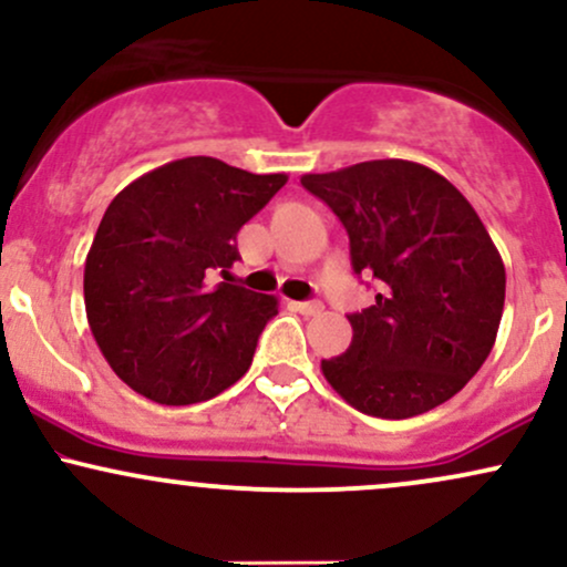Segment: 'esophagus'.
Listing matches in <instances>:
<instances>
[{
    "instance_id": "esophagus-1",
    "label": "esophagus",
    "mask_w": 567,
    "mask_h": 567,
    "mask_svg": "<svg viewBox=\"0 0 567 567\" xmlns=\"http://www.w3.org/2000/svg\"><path fill=\"white\" fill-rule=\"evenodd\" d=\"M292 309L303 317H317V315H322L324 306L320 301H298V303H292Z\"/></svg>"
}]
</instances>
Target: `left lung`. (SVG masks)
I'll list each match as a JSON object with an SVG mask.
<instances>
[{
  "label": "left lung",
  "instance_id": "8db88e82",
  "mask_svg": "<svg viewBox=\"0 0 567 567\" xmlns=\"http://www.w3.org/2000/svg\"><path fill=\"white\" fill-rule=\"evenodd\" d=\"M301 184L349 234L351 269L379 282L375 303L349 315V349L322 373L351 408L410 419L466 386L491 354L506 271L464 194L408 159H373Z\"/></svg>",
  "mask_w": 567,
  "mask_h": 567
}]
</instances>
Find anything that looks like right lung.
<instances>
[{
    "label": "right lung",
    "mask_w": 567,
    "mask_h": 567,
    "mask_svg": "<svg viewBox=\"0 0 567 567\" xmlns=\"http://www.w3.org/2000/svg\"><path fill=\"white\" fill-rule=\"evenodd\" d=\"M285 184V173L186 157L112 199L84 261V309L130 389L159 405H192L247 373L277 298L215 279L229 277L237 231Z\"/></svg>",
    "instance_id": "add662e5"
}]
</instances>
